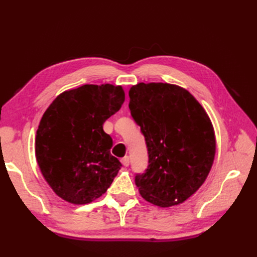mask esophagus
<instances>
[{
    "mask_svg": "<svg viewBox=\"0 0 257 257\" xmlns=\"http://www.w3.org/2000/svg\"><path fill=\"white\" fill-rule=\"evenodd\" d=\"M121 163L123 164V166L127 167L130 165V158L127 157V155H125V157L121 159Z\"/></svg>",
    "mask_w": 257,
    "mask_h": 257,
    "instance_id": "esophagus-1",
    "label": "esophagus"
}]
</instances>
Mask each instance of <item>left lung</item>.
I'll return each instance as SVG.
<instances>
[{
    "mask_svg": "<svg viewBox=\"0 0 257 257\" xmlns=\"http://www.w3.org/2000/svg\"><path fill=\"white\" fill-rule=\"evenodd\" d=\"M132 118L145 137L148 167L135 175L142 196L160 207L183 203L204 183L215 154L212 124L189 91L138 83L130 92Z\"/></svg>",
    "mask_w": 257,
    "mask_h": 257,
    "instance_id": "1",
    "label": "left lung"
}]
</instances>
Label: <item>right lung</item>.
<instances>
[{
  "label": "right lung",
  "mask_w": 257,
  "mask_h": 257,
  "mask_svg": "<svg viewBox=\"0 0 257 257\" xmlns=\"http://www.w3.org/2000/svg\"><path fill=\"white\" fill-rule=\"evenodd\" d=\"M124 98L120 85L84 84L62 93L45 111L36 132V160L45 180L68 203L89 204L102 196L121 168L103 124Z\"/></svg>",
  "instance_id": "1"
}]
</instances>
